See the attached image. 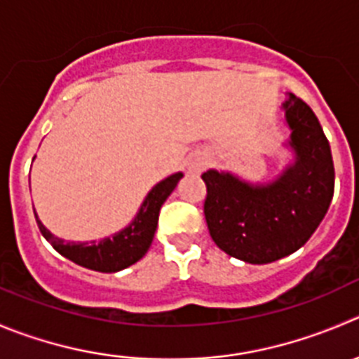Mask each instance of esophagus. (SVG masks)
Masks as SVG:
<instances>
[{
	"label": "esophagus",
	"instance_id": "1",
	"mask_svg": "<svg viewBox=\"0 0 359 359\" xmlns=\"http://www.w3.org/2000/svg\"><path fill=\"white\" fill-rule=\"evenodd\" d=\"M208 165V156L204 153H196L189 162V172L190 174H201Z\"/></svg>",
	"mask_w": 359,
	"mask_h": 359
}]
</instances>
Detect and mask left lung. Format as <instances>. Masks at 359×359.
Returning <instances> with one entry per match:
<instances>
[{
	"label": "left lung",
	"instance_id": "8db88e82",
	"mask_svg": "<svg viewBox=\"0 0 359 359\" xmlns=\"http://www.w3.org/2000/svg\"><path fill=\"white\" fill-rule=\"evenodd\" d=\"M291 130L284 148L292 160L266 183H250L229 170L203 174L204 217L218 248L250 264L291 255L323 222L335 190L331 148L312 109L289 93L282 104Z\"/></svg>",
	"mask_w": 359,
	"mask_h": 359
}]
</instances>
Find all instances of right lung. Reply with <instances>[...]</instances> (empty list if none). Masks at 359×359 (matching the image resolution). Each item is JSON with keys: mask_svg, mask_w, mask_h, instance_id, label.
<instances>
[{"mask_svg": "<svg viewBox=\"0 0 359 359\" xmlns=\"http://www.w3.org/2000/svg\"><path fill=\"white\" fill-rule=\"evenodd\" d=\"M183 172H174L156 183L148 196L142 201L141 208L132 218V222L121 231L114 233L112 236L104 238L98 241H90V243H75V241H67L63 238H57L50 233L49 229L42 224L35 211L36 224H39L40 233L43 234L47 241L53 245L56 252H60L63 257L70 259L75 264L83 268L93 269V271L102 273H116L128 266L135 264L146 255V252L151 247V241L155 238L156 225H158V213L162 204L165 203L167 197L172 194Z\"/></svg>", "mask_w": 359, "mask_h": 359, "instance_id": "obj_1", "label": "right lung"}]
</instances>
